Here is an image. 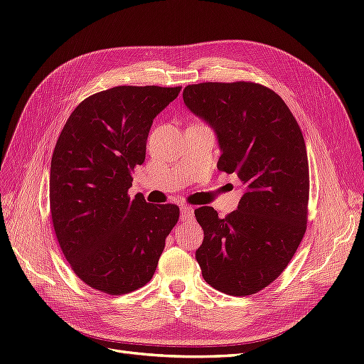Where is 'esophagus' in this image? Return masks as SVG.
I'll return each instance as SVG.
<instances>
[{"instance_id":"obj_1","label":"esophagus","mask_w":364,"mask_h":364,"mask_svg":"<svg viewBox=\"0 0 364 364\" xmlns=\"http://www.w3.org/2000/svg\"><path fill=\"white\" fill-rule=\"evenodd\" d=\"M194 217V209L193 206H182L181 208V220L186 222V220H191Z\"/></svg>"}]
</instances>
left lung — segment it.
<instances>
[{"mask_svg":"<svg viewBox=\"0 0 364 364\" xmlns=\"http://www.w3.org/2000/svg\"><path fill=\"white\" fill-rule=\"evenodd\" d=\"M183 103L214 129L218 170L235 173L245 186L225 218L211 206L196 209L205 235L196 259L215 290L253 294L289 266L306 229L310 174L301 127L277 92L252 82L188 85Z\"/></svg>","mask_w":364,"mask_h":364,"instance_id":"1","label":"left lung"}]
</instances>
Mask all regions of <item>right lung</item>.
Wrapping results in <instances>:
<instances>
[{"mask_svg":"<svg viewBox=\"0 0 364 364\" xmlns=\"http://www.w3.org/2000/svg\"><path fill=\"white\" fill-rule=\"evenodd\" d=\"M181 86H115L77 106L51 158L50 209L71 269L90 287L126 294L156 270L176 205L130 199L132 171L146 159L153 119Z\"/></svg>","mask_w":364,"mask_h":364,"instance_id":"right-lung-1","label":"right lung"}]
</instances>
